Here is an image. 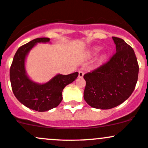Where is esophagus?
I'll use <instances>...</instances> for the list:
<instances>
[{"mask_svg": "<svg viewBox=\"0 0 148 148\" xmlns=\"http://www.w3.org/2000/svg\"><path fill=\"white\" fill-rule=\"evenodd\" d=\"M84 74V71H82V70H80V71H79V77L82 78V77H83Z\"/></svg>", "mask_w": 148, "mask_h": 148, "instance_id": "esophagus-1", "label": "esophagus"}]
</instances>
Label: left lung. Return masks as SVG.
Wrapping results in <instances>:
<instances>
[{
    "instance_id": "left-lung-1",
    "label": "left lung",
    "mask_w": 148,
    "mask_h": 148,
    "mask_svg": "<svg viewBox=\"0 0 148 148\" xmlns=\"http://www.w3.org/2000/svg\"><path fill=\"white\" fill-rule=\"evenodd\" d=\"M112 38L115 53L84 75V98L94 108L108 110L120 105L132 95L138 82L139 65L135 51L122 38Z\"/></svg>"
}]
</instances>
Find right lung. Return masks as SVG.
Here are the masks:
<instances>
[{"mask_svg": "<svg viewBox=\"0 0 148 148\" xmlns=\"http://www.w3.org/2000/svg\"><path fill=\"white\" fill-rule=\"evenodd\" d=\"M50 38H38L18 48L10 68L12 90L18 100L26 107L38 112H45L57 107L62 100V91L73 82L78 72L68 75L58 74L44 84L33 82L26 74V56L36 43L49 42Z\"/></svg>", "mask_w": 148, "mask_h": 148, "instance_id": "add662e5", "label": "right lung"}]
</instances>
